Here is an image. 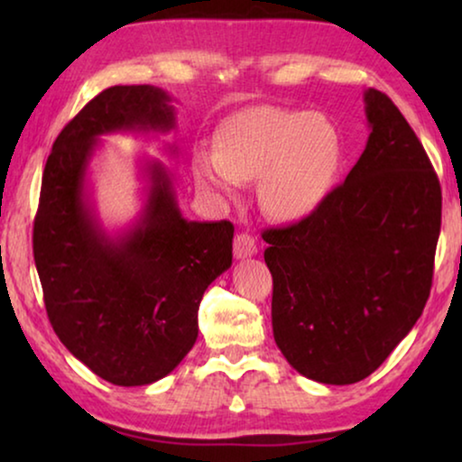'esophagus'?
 I'll list each match as a JSON object with an SVG mask.
<instances>
[{"mask_svg": "<svg viewBox=\"0 0 462 462\" xmlns=\"http://www.w3.org/2000/svg\"><path fill=\"white\" fill-rule=\"evenodd\" d=\"M233 254L236 258H250L256 254V242L250 233H239L233 242Z\"/></svg>", "mask_w": 462, "mask_h": 462, "instance_id": "1", "label": "esophagus"}]
</instances>
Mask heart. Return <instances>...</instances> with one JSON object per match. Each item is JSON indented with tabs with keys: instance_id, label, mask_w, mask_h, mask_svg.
Listing matches in <instances>:
<instances>
[{
	"instance_id": "obj_1",
	"label": "heart",
	"mask_w": 462,
	"mask_h": 462,
	"mask_svg": "<svg viewBox=\"0 0 462 462\" xmlns=\"http://www.w3.org/2000/svg\"><path fill=\"white\" fill-rule=\"evenodd\" d=\"M217 149L193 155L198 185L231 198L242 180L261 179L258 199L277 220L318 210L343 163V141L330 119L282 106H252L229 117L217 132Z\"/></svg>"
}]
</instances>
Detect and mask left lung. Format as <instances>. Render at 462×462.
<instances>
[{"mask_svg": "<svg viewBox=\"0 0 462 462\" xmlns=\"http://www.w3.org/2000/svg\"><path fill=\"white\" fill-rule=\"evenodd\" d=\"M370 136L343 185L300 223L267 229L275 343L326 384L370 376L420 318L431 292L441 187L387 94L364 92Z\"/></svg>", "mask_w": 462, "mask_h": 462, "instance_id": "obj_1", "label": "left lung"}]
</instances>
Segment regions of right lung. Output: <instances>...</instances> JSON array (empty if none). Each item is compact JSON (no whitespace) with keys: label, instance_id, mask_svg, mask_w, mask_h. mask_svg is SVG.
I'll return each mask as SVG.
<instances>
[{"label":"right lung","instance_id":"obj_1","mask_svg":"<svg viewBox=\"0 0 462 462\" xmlns=\"http://www.w3.org/2000/svg\"><path fill=\"white\" fill-rule=\"evenodd\" d=\"M170 94L113 86L94 97L52 144L33 225V256L48 319L60 343L94 374L119 387L170 374L198 340L206 288L231 267L233 225L180 214L162 162L141 166L144 206L128 229H103L88 191L98 138L170 132Z\"/></svg>","mask_w":462,"mask_h":462}]
</instances>
